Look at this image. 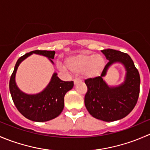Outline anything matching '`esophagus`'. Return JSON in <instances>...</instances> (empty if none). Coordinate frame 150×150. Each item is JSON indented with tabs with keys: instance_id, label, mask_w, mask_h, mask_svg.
<instances>
[{
	"instance_id": "1",
	"label": "esophagus",
	"mask_w": 150,
	"mask_h": 150,
	"mask_svg": "<svg viewBox=\"0 0 150 150\" xmlns=\"http://www.w3.org/2000/svg\"><path fill=\"white\" fill-rule=\"evenodd\" d=\"M74 84L76 85L77 83H78L81 82V80L80 79V78H75V79H74Z\"/></svg>"
}]
</instances>
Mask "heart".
<instances>
[{
	"label": "heart",
	"instance_id": "obj_1",
	"mask_svg": "<svg viewBox=\"0 0 150 150\" xmlns=\"http://www.w3.org/2000/svg\"><path fill=\"white\" fill-rule=\"evenodd\" d=\"M105 59L101 54H80L68 57L65 60V66L70 72L75 74L82 72L86 78H93L99 76L105 67ZM60 69L66 71L62 64H59Z\"/></svg>",
	"mask_w": 150,
	"mask_h": 150
}]
</instances>
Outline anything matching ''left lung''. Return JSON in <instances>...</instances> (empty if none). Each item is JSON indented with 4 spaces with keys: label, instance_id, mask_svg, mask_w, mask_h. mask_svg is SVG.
I'll list each match as a JSON object with an SVG mask.
<instances>
[{
    "label": "left lung",
    "instance_id": "obj_1",
    "mask_svg": "<svg viewBox=\"0 0 150 150\" xmlns=\"http://www.w3.org/2000/svg\"><path fill=\"white\" fill-rule=\"evenodd\" d=\"M102 52L109 62L100 76L85 81L88 88L85 96V105L93 117L112 122L125 117L136 106L139 96L140 76L128 54L114 49H104ZM117 62L121 63L125 67V81L117 86H109L103 77L108 68Z\"/></svg>",
    "mask_w": 150,
    "mask_h": 150
}]
</instances>
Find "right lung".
I'll use <instances>...</instances> for the list:
<instances>
[{"label": "right lung", "mask_w": 150, "mask_h": 150, "mask_svg": "<svg viewBox=\"0 0 150 150\" xmlns=\"http://www.w3.org/2000/svg\"><path fill=\"white\" fill-rule=\"evenodd\" d=\"M33 54H39L51 59L54 58V51L35 50L21 57L15 64L11 76L9 90L12 99L19 112L26 118L35 122H46L58 117L64 109V98L66 93L73 88V81H63L54 72L46 88L37 94H27L16 86V72L20 63Z\"/></svg>", "instance_id": "add662e5"}]
</instances>
